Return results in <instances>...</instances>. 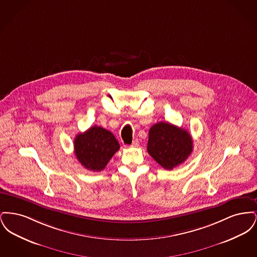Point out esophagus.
Instances as JSON below:
<instances>
[{
    "mask_svg": "<svg viewBox=\"0 0 257 257\" xmlns=\"http://www.w3.org/2000/svg\"><path fill=\"white\" fill-rule=\"evenodd\" d=\"M139 145H140L139 140H138V139H135L134 141H133V143H132V146H131V147H139Z\"/></svg>",
    "mask_w": 257,
    "mask_h": 257,
    "instance_id": "obj_1",
    "label": "esophagus"
}]
</instances>
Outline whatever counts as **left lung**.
<instances>
[{
    "label": "left lung",
    "instance_id": "8db88e82",
    "mask_svg": "<svg viewBox=\"0 0 257 257\" xmlns=\"http://www.w3.org/2000/svg\"><path fill=\"white\" fill-rule=\"evenodd\" d=\"M192 151V137L183 128L162 121L149 129L147 152L164 169L171 171L181 165Z\"/></svg>",
    "mask_w": 257,
    "mask_h": 257
}]
</instances>
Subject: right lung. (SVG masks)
I'll return each mask as SVG.
<instances>
[{
	"label": "right lung",
	"instance_id": "right-lung-1",
	"mask_svg": "<svg viewBox=\"0 0 257 257\" xmlns=\"http://www.w3.org/2000/svg\"><path fill=\"white\" fill-rule=\"evenodd\" d=\"M119 147L114 136L97 125L77 135L74 140L76 158L89 171H103Z\"/></svg>",
	"mask_w": 257,
	"mask_h": 257
}]
</instances>
